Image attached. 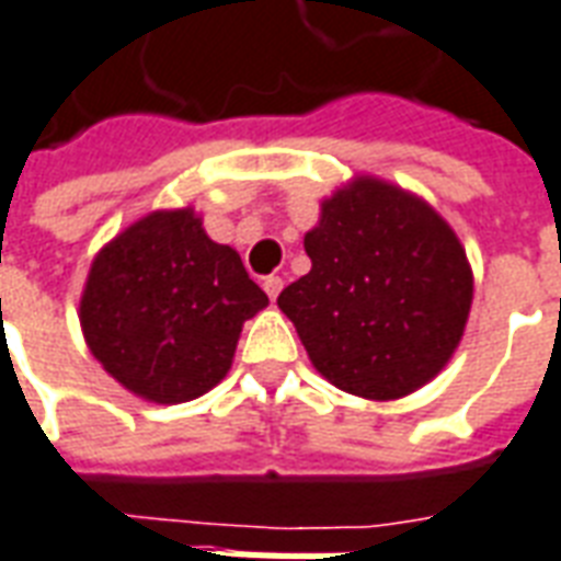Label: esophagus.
<instances>
[{
	"label": "esophagus",
	"mask_w": 561,
	"mask_h": 561,
	"mask_svg": "<svg viewBox=\"0 0 561 561\" xmlns=\"http://www.w3.org/2000/svg\"><path fill=\"white\" fill-rule=\"evenodd\" d=\"M263 289H265V296L275 301V298L280 296V289H284V280H280V277H277V275H268L263 280Z\"/></svg>",
	"instance_id": "obj_1"
}]
</instances>
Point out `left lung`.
I'll return each mask as SVG.
<instances>
[{
	"label": "left lung",
	"instance_id": "1",
	"mask_svg": "<svg viewBox=\"0 0 561 561\" xmlns=\"http://www.w3.org/2000/svg\"><path fill=\"white\" fill-rule=\"evenodd\" d=\"M310 272L277 296L316 373L390 402L449 364L473 305V268L453 227L402 185L357 174L305 233Z\"/></svg>",
	"mask_w": 561,
	"mask_h": 561
}]
</instances>
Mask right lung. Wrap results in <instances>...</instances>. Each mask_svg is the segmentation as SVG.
<instances>
[{
	"label": "right lung",
	"mask_w": 561,
	"mask_h": 561,
	"mask_svg": "<svg viewBox=\"0 0 561 561\" xmlns=\"http://www.w3.org/2000/svg\"><path fill=\"white\" fill-rule=\"evenodd\" d=\"M268 296L192 206L153 209L96 251L79 298L91 355L117 385L180 405L221 381Z\"/></svg>",
	"instance_id": "add662e5"
}]
</instances>
